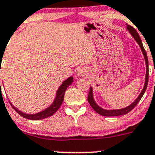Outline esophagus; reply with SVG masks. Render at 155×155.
Returning a JSON list of instances; mask_svg holds the SVG:
<instances>
[{"mask_svg":"<svg viewBox=\"0 0 155 155\" xmlns=\"http://www.w3.org/2000/svg\"><path fill=\"white\" fill-rule=\"evenodd\" d=\"M76 75L77 76H84L86 75V70L84 68H79L76 70Z\"/></svg>","mask_w":155,"mask_h":155,"instance_id":"34e87169","label":"esophagus"}]
</instances>
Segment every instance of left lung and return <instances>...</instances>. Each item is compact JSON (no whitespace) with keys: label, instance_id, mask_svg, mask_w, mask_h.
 Returning <instances> with one entry per match:
<instances>
[{"label":"left lung","instance_id":"8db88e82","mask_svg":"<svg viewBox=\"0 0 155 155\" xmlns=\"http://www.w3.org/2000/svg\"><path fill=\"white\" fill-rule=\"evenodd\" d=\"M127 29L129 31V32L130 33L133 38L135 39V41L137 42V44L139 45L140 49L142 51V53H143V57H144V59H145V64H146V76H145V83H144V86H143V90H142L141 93H140L137 98L134 100V101L130 105H129L128 107H124V108L122 109H118V110H105V109L102 108L100 106L97 105V103L95 102L94 98H93V88L90 86V90L89 92V95H88V102L89 104H90V106L92 107V108L94 110L97 114H100L102 116H104V117H117V116H121V115H125V114H128L130 111H131L135 107V106L138 104V102L140 101V99L143 97V93H145L146 89H147V83H148V59H147V55L146 53V51L144 49L143 46V44H142V41L140 40V38L139 36L138 33L137 32V31L132 26L129 25L127 24Z\"/></svg>","mask_w":155,"mask_h":155}]
</instances>
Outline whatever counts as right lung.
Returning a JSON list of instances; mask_svg holds the SVG:
<instances>
[{"label": "right lung", "mask_w": 155, "mask_h": 155, "mask_svg": "<svg viewBox=\"0 0 155 155\" xmlns=\"http://www.w3.org/2000/svg\"><path fill=\"white\" fill-rule=\"evenodd\" d=\"M2 58V57H1ZM73 82V77L72 76H70V77L68 78L67 79H65L63 83H62L59 88L57 90L56 96H55V98L54 100L53 103L44 110L41 111V112H38L37 114H25V113H23L22 111H20L19 110L16 108L14 105H12V104L10 102L11 105L12 106L15 110L16 111L18 114H20L21 117L26 118V119L31 120H41L45 119V118H47L48 117H51V116L53 115L55 112L58 110V108L61 107L62 105V102H63L64 100V94H65V90H67V88L70 86L71 84Z\"/></svg>", "instance_id": "right-lung-1"}]
</instances>
